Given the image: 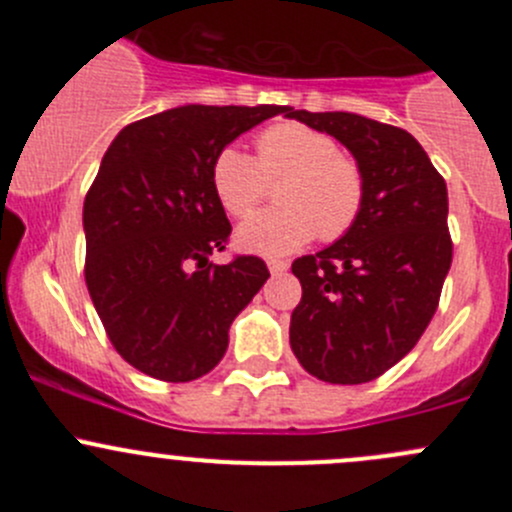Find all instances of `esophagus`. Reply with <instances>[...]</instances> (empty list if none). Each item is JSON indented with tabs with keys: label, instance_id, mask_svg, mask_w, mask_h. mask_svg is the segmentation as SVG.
<instances>
[{
	"label": "esophagus",
	"instance_id": "obj_1",
	"mask_svg": "<svg viewBox=\"0 0 512 512\" xmlns=\"http://www.w3.org/2000/svg\"><path fill=\"white\" fill-rule=\"evenodd\" d=\"M267 267H270L272 275H285L289 270V262L287 260H270L267 262Z\"/></svg>",
	"mask_w": 512,
	"mask_h": 512
}]
</instances>
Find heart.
I'll list each match as a JSON object with an SVG mask.
<instances>
[{"label": "heart", "instance_id": "1", "mask_svg": "<svg viewBox=\"0 0 512 512\" xmlns=\"http://www.w3.org/2000/svg\"><path fill=\"white\" fill-rule=\"evenodd\" d=\"M252 158L237 146L220 148L210 180L220 205L232 218H247L277 183L280 205L252 215L237 230L242 250L282 255L319 237L339 240L364 210L366 180L354 158L339 153L337 141L304 123H275L255 141Z\"/></svg>", "mask_w": 512, "mask_h": 512}]
</instances>
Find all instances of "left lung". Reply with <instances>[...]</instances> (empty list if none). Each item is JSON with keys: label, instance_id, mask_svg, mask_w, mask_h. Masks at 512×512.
<instances>
[{"label": "left lung", "instance_id": "1", "mask_svg": "<svg viewBox=\"0 0 512 512\" xmlns=\"http://www.w3.org/2000/svg\"><path fill=\"white\" fill-rule=\"evenodd\" d=\"M285 116L344 143L366 180L352 230L292 262L302 299L289 344L317 379L374 381L416 347L438 309L453 260L446 180L404 128L344 111Z\"/></svg>", "mask_w": 512, "mask_h": 512}]
</instances>
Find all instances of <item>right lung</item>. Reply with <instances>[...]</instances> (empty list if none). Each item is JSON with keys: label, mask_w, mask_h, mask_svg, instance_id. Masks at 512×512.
I'll use <instances>...</instances> for the list:
<instances>
[{"label": "right lung", "mask_w": 512, "mask_h": 512, "mask_svg": "<svg viewBox=\"0 0 512 512\" xmlns=\"http://www.w3.org/2000/svg\"><path fill=\"white\" fill-rule=\"evenodd\" d=\"M285 108H170L108 146L84 200V277L113 349L143 374L178 384L215 369L232 319L270 277L255 255L208 260L232 232L210 168Z\"/></svg>", "instance_id": "right-lung-1"}]
</instances>
